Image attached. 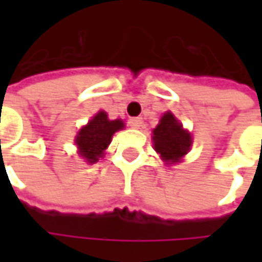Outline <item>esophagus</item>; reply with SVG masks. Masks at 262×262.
Wrapping results in <instances>:
<instances>
[{"label":"esophagus","instance_id":"34e87169","mask_svg":"<svg viewBox=\"0 0 262 262\" xmlns=\"http://www.w3.org/2000/svg\"><path fill=\"white\" fill-rule=\"evenodd\" d=\"M141 124H142V120H141V118H138V117H135V118H130V120H129V126L133 127V129H139V127H141Z\"/></svg>","mask_w":262,"mask_h":262}]
</instances>
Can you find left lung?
I'll return each mask as SVG.
<instances>
[{
	"instance_id": "8db88e82",
	"label": "left lung",
	"mask_w": 262,
	"mask_h": 262,
	"mask_svg": "<svg viewBox=\"0 0 262 262\" xmlns=\"http://www.w3.org/2000/svg\"><path fill=\"white\" fill-rule=\"evenodd\" d=\"M155 150L167 162H178L183 155L189 150L191 135L183 130L181 123L174 118L173 114L167 112L158 127L153 130Z\"/></svg>"
}]
</instances>
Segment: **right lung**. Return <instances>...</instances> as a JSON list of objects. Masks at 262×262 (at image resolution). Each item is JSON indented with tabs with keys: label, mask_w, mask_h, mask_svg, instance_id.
I'll return each mask as SVG.
<instances>
[{
	"label": "right lung",
	"mask_w": 262,
	"mask_h": 262,
	"mask_svg": "<svg viewBox=\"0 0 262 262\" xmlns=\"http://www.w3.org/2000/svg\"><path fill=\"white\" fill-rule=\"evenodd\" d=\"M124 123L121 120L111 121L106 112H98L89 123L79 132L76 138V144L79 147L80 155L89 162L94 164L101 158L106 147L111 144L112 135L117 130H121Z\"/></svg>",
	"instance_id": "obj_1"
}]
</instances>
